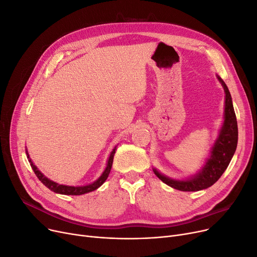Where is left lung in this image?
Here are the masks:
<instances>
[{"label": "left lung", "mask_w": 257, "mask_h": 257, "mask_svg": "<svg viewBox=\"0 0 257 257\" xmlns=\"http://www.w3.org/2000/svg\"><path fill=\"white\" fill-rule=\"evenodd\" d=\"M216 76L225 91L224 121H222L218 137L216 138L213 146L211 147L208 159L202 169L194 175L185 178V180H175V178L164 175L158 169L153 168V172L163 183L176 189V190L199 191L211 187L225 172L234 153H235L238 140V129L232 104V97L225 82L218 75Z\"/></svg>", "instance_id": "obj_1"}]
</instances>
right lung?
I'll return each mask as SVG.
<instances>
[{
	"label": "right lung",
	"instance_id": "right-lung-1",
	"mask_svg": "<svg viewBox=\"0 0 257 257\" xmlns=\"http://www.w3.org/2000/svg\"><path fill=\"white\" fill-rule=\"evenodd\" d=\"M115 150H116V146L113 148V150L111 151L109 158H108V161H107V165L105 167V170L103 171V173L101 174V176H99L97 180L91 184H88V185H85V186H66V185H60L58 183H55L51 180H49L48 177H46L45 175H44L39 169L38 167L32 163L30 156H29V153L26 149V155H27V159H28V162L30 163V166L31 168L33 170V172L36 173V175L38 176L39 180L45 185L48 189H50L51 191L55 192V193H59V194H64V195H82V194H85V193H89V192H92L94 190H96L97 188L101 187L105 181L107 180V177L110 173V170H111V167H112V163H113V156H114V153H115Z\"/></svg>",
	"mask_w": 257,
	"mask_h": 257
}]
</instances>
